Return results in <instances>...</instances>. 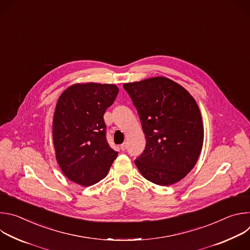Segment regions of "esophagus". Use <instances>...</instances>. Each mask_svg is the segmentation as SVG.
<instances>
[{"mask_svg": "<svg viewBox=\"0 0 250 250\" xmlns=\"http://www.w3.org/2000/svg\"><path fill=\"white\" fill-rule=\"evenodd\" d=\"M126 149V144H125V142H124V144L123 145H121V150H125Z\"/></svg>", "mask_w": 250, "mask_h": 250, "instance_id": "esophagus-1", "label": "esophagus"}]
</instances>
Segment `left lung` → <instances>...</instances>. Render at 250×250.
Listing matches in <instances>:
<instances>
[{
	"mask_svg": "<svg viewBox=\"0 0 250 250\" xmlns=\"http://www.w3.org/2000/svg\"><path fill=\"white\" fill-rule=\"evenodd\" d=\"M137 110L146 146L134 163L148 181H180L198 161L204 141L199 106L181 85L154 77L124 84Z\"/></svg>",
	"mask_w": 250,
	"mask_h": 250,
	"instance_id": "left-lung-1",
	"label": "left lung"
}]
</instances>
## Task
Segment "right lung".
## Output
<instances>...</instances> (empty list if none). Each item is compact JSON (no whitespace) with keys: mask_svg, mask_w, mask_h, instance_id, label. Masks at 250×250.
I'll return each instance as SVG.
<instances>
[{"mask_svg":"<svg viewBox=\"0 0 250 250\" xmlns=\"http://www.w3.org/2000/svg\"><path fill=\"white\" fill-rule=\"evenodd\" d=\"M118 93L113 84H75L57 101L52 125L56 160L68 179L81 186L104 179L118 156L106 141L104 122Z\"/></svg>","mask_w":250,"mask_h":250,"instance_id":"add662e5","label":"right lung"}]
</instances>
